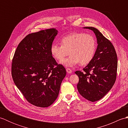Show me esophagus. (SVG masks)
Instances as JSON below:
<instances>
[{
  "label": "esophagus",
  "mask_w": 128,
  "mask_h": 128,
  "mask_svg": "<svg viewBox=\"0 0 128 128\" xmlns=\"http://www.w3.org/2000/svg\"><path fill=\"white\" fill-rule=\"evenodd\" d=\"M66 72L68 73H69V74H71V73L72 72V70L69 68H66Z\"/></svg>",
  "instance_id": "esophagus-1"
}]
</instances>
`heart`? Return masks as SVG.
Returning <instances> with one entry per match:
<instances>
[{
	"label": "heart",
	"instance_id": "b5f03b06",
	"mask_svg": "<svg viewBox=\"0 0 128 128\" xmlns=\"http://www.w3.org/2000/svg\"><path fill=\"white\" fill-rule=\"evenodd\" d=\"M96 46V40L91 34L75 32L62 38L60 46L52 45L50 53L57 60L61 61L69 52V58L60 62L66 66H73L79 63L85 66L93 59Z\"/></svg>",
	"mask_w": 128,
	"mask_h": 128
}]
</instances>
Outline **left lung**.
Masks as SVG:
<instances>
[{"instance_id":"1","label":"left lung","mask_w":128,"mask_h":128,"mask_svg":"<svg viewBox=\"0 0 128 128\" xmlns=\"http://www.w3.org/2000/svg\"><path fill=\"white\" fill-rule=\"evenodd\" d=\"M84 28L94 31L98 45L93 59L84 68L83 72H75L79 78L77 88L85 98L95 102L102 98L115 83L117 56L112 43L99 30L93 27H85Z\"/></svg>"}]
</instances>
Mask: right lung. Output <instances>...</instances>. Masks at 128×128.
<instances>
[{"label":"right lung","mask_w":128,"mask_h":128,"mask_svg":"<svg viewBox=\"0 0 128 128\" xmlns=\"http://www.w3.org/2000/svg\"><path fill=\"white\" fill-rule=\"evenodd\" d=\"M58 34L55 28L28 34L13 57L12 74L15 85L28 102L48 107L58 97L66 70L56 63L50 47Z\"/></svg>","instance_id":"right-lung-1"}]
</instances>
